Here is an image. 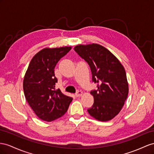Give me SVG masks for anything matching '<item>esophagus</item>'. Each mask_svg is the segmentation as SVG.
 <instances>
[{"mask_svg": "<svg viewBox=\"0 0 154 154\" xmlns=\"http://www.w3.org/2000/svg\"><path fill=\"white\" fill-rule=\"evenodd\" d=\"M75 95L77 97H80L82 95V91H77L75 94Z\"/></svg>", "mask_w": 154, "mask_h": 154, "instance_id": "34e87169", "label": "esophagus"}]
</instances>
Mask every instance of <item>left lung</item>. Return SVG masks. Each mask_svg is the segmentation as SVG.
<instances>
[{"label": "left lung", "mask_w": 154, "mask_h": 154, "mask_svg": "<svg viewBox=\"0 0 154 154\" xmlns=\"http://www.w3.org/2000/svg\"><path fill=\"white\" fill-rule=\"evenodd\" d=\"M75 51L88 63L97 90L90 92L94 104L88 109L95 119L107 122L120 112L127 99L129 85L123 65L111 51L97 43L78 45Z\"/></svg>", "instance_id": "1"}]
</instances>
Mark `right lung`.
I'll use <instances>...</instances> for the list:
<instances>
[{"instance_id": "right-lung-1", "label": "right lung", "mask_w": 154, "mask_h": 154, "mask_svg": "<svg viewBox=\"0 0 154 154\" xmlns=\"http://www.w3.org/2000/svg\"><path fill=\"white\" fill-rule=\"evenodd\" d=\"M71 49L66 46L42 49L33 57L25 73L23 85L25 98L42 120L51 122L62 116L73 100L60 89L55 90L57 79L54 70L59 60Z\"/></svg>"}]
</instances>
